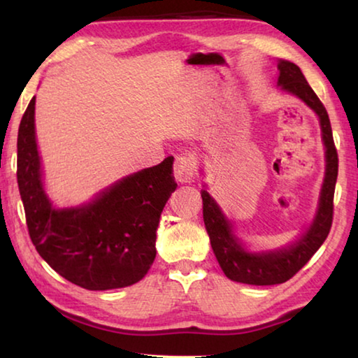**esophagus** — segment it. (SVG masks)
I'll use <instances>...</instances> for the list:
<instances>
[{"instance_id": "obj_1", "label": "esophagus", "mask_w": 358, "mask_h": 358, "mask_svg": "<svg viewBox=\"0 0 358 358\" xmlns=\"http://www.w3.org/2000/svg\"><path fill=\"white\" fill-rule=\"evenodd\" d=\"M173 175H175V180L181 185L192 183L194 175H196V162H194V159L189 155L178 156L177 159H175Z\"/></svg>"}]
</instances>
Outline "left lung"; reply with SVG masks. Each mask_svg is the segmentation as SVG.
<instances>
[{
    "label": "left lung",
    "mask_w": 358,
    "mask_h": 358,
    "mask_svg": "<svg viewBox=\"0 0 358 358\" xmlns=\"http://www.w3.org/2000/svg\"><path fill=\"white\" fill-rule=\"evenodd\" d=\"M278 87L281 92L295 96L317 115L320 136L325 150V172L319 192V202L313 220L303 227L299 237L290 243L273 250H251L237 235L234 222L229 220L203 185L201 191L203 203V222L217 264L229 280L252 284V286H273L290 280L314 252L330 232L333 220V194L338 177V153L333 143L331 126L322 102L313 92L300 68L287 59H278ZM201 172H203L201 169Z\"/></svg>",
    "instance_id": "8db88e82"
}]
</instances>
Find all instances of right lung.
I'll list each match as a JSON object with an SVG mask.
<instances>
[{"label":"right lung","mask_w":358,"mask_h":358,"mask_svg":"<svg viewBox=\"0 0 358 358\" xmlns=\"http://www.w3.org/2000/svg\"><path fill=\"white\" fill-rule=\"evenodd\" d=\"M36 96L17 138V183L39 256L64 280L88 290L132 286L156 257V229L177 189L173 157L104 187L88 202L57 207L45 189L36 138Z\"/></svg>","instance_id":"right-lung-1"}]
</instances>
